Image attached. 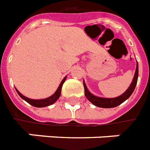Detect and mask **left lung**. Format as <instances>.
<instances>
[{
	"label": "left lung",
	"instance_id": "obj_1",
	"mask_svg": "<svg viewBox=\"0 0 150 150\" xmlns=\"http://www.w3.org/2000/svg\"><path fill=\"white\" fill-rule=\"evenodd\" d=\"M138 77H139V64H138L137 62L136 63V69H135L132 82L128 88V89L123 94H121V96H117L114 98H103V97H99L97 96H95L89 91V89H87L86 85L83 81L85 95H86V97L88 99V100H89L93 104L96 106V107H102V108H112V107H117L118 105L125 102L126 100H128L130 97L131 95L132 94V93L135 90V86H136V84H137Z\"/></svg>",
	"mask_w": 150,
	"mask_h": 150
}]
</instances>
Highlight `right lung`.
Here are the masks:
<instances>
[{
  "label": "right lung",
  "instance_id": "1",
  "mask_svg": "<svg viewBox=\"0 0 150 150\" xmlns=\"http://www.w3.org/2000/svg\"><path fill=\"white\" fill-rule=\"evenodd\" d=\"M66 78H67V76H65V77L64 78L63 80L61 81V82L60 83V85H59L58 88H57V89L56 90V92H55L52 96H49V97H47V98L46 99H40V100L29 99L28 98V97H26V96H23L16 88H15V89H16V91H17L18 94L20 96V97L23 99L24 100H25L28 103H29V104L32 105V106H33V107H45L53 104V103H54L56 102L57 100H58L60 96H61V88H62V86H63L64 82H65Z\"/></svg>",
  "mask_w": 150,
  "mask_h": 150
}]
</instances>
